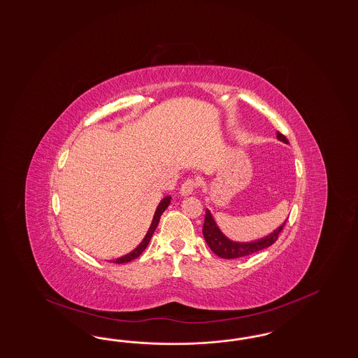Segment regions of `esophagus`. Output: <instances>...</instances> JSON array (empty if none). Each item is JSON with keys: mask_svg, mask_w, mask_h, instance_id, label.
Here are the masks:
<instances>
[{"mask_svg": "<svg viewBox=\"0 0 358 358\" xmlns=\"http://www.w3.org/2000/svg\"><path fill=\"white\" fill-rule=\"evenodd\" d=\"M196 186H197V181H196V180H193V178L186 180L185 182L181 186V189H180V194H181L182 197L190 196V194L194 192Z\"/></svg>", "mask_w": 358, "mask_h": 358, "instance_id": "34e87169", "label": "esophagus"}]
</instances>
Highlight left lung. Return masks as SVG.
I'll return each mask as SVG.
<instances>
[{
	"label": "left lung",
	"mask_w": 358,
	"mask_h": 358,
	"mask_svg": "<svg viewBox=\"0 0 358 358\" xmlns=\"http://www.w3.org/2000/svg\"><path fill=\"white\" fill-rule=\"evenodd\" d=\"M276 137H278L279 141L288 144V140L280 132H276ZM284 224H285V221L276 230H273L271 234L266 235V236L257 239V241L234 242V241L229 239L226 235L223 234L221 229L218 227V224L215 222V220L213 218V214L210 213L209 209H206L202 233H203V238H205L206 243L209 245L211 251L215 255L221 257L223 259H236V258H242V257L255 254L260 250L273 245L278 239V235L283 230Z\"/></svg>",
	"instance_id": "1"
}]
</instances>
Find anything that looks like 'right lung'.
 I'll return each mask as SVG.
<instances>
[{
	"mask_svg": "<svg viewBox=\"0 0 358 358\" xmlns=\"http://www.w3.org/2000/svg\"><path fill=\"white\" fill-rule=\"evenodd\" d=\"M171 199H172L171 196H166V197H164L161 199L160 203H159V206H157V209L155 211V215H153V220H152V223H150V226H149L148 231H147V234L144 236V239L138 243V246L134 248L129 254H125L124 257H120V258H117V259L111 260V262L120 264V263H128V262H132V260L136 259L137 257H140V254H141V252L147 248V246H148L149 241H150L152 235L155 233V230H156L157 224L160 222L161 214H162V213L165 211V209L169 206Z\"/></svg>",
	"mask_w": 358,
	"mask_h": 358,
	"instance_id": "1",
	"label": "right lung"
}]
</instances>
